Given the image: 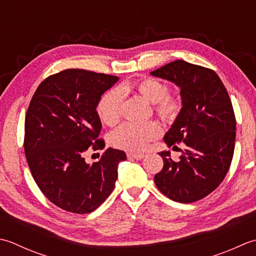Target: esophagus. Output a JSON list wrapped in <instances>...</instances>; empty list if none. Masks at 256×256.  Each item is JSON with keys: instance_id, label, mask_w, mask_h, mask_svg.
<instances>
[{"instance_id": "1", "label": "esophagus", "mask_w": 256, "mask_h": 256, "mask_svg": "<svg viewBox=\"0 0 256 256\" xmlns=\"http://www.w3.org/2000/svg\"><path fill=\"white\" fill-rule=\"evenodd\" d=\"M127 156H128V158H134V159H136V160H142V159H144V154H127Z\"/></svg>"}]
</instances>
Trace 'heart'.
Returning a JSON list of instances; mask_svg holds the SVG:
<instances>
[{
	"instance_id": "obj_1",
	"label": "heart",
	"mask_w": 256,
	"mask_h": 256,
	"mask_svg": "<svg viewBox=\"0 0 256 256\" xmlns=\"http://www.w3.org/2000/svg\"><path fill=\"white\" fill-rule=\"evenodd\" d=\"M134 87L148 102L154 104V110L164 122H174L179 116L182 104L179 97L169 95L166 82L154 77H144L134 82ZM124 87H116L106 92L99 99L97 114L100 120L114 126L122 116ZM161 134V127L156 122H124L110 134V142L116 148L128 151H144L150 142Z\"/></svg>"
}]
</instances>
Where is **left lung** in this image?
Returning a JSON list of instances; mask_svg holds the SVG:
<instances>
[{
    "mask_svg": "<svg viewBox=\"0 0 256 256\" xmlns=\"http://www.w3.org/2000/svg\"><path fill=\"white\" fill-rule=\"evenodd\" d=\"M180 88L182 108L164 136L171 147L184 142L180 160L159 152L164 168L154 184L169 199L192 203L214 191L226 176L236 144L231 99L214 70L176 60L150 72Z\"/></svg>",
    "mask_w": 256,
    "mask_h": 256,
    "instance_id": "left-lung-1",
    "label": "left lung"
}]
</instances>
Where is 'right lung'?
<instances>
[{"label":"right lung","mask_w":256,"mask_h":256,"mask_svg":"<svg viewBox=\"0 0 256 256\" xmlns=\"http://www.w3.org/2000/svg\"><path fill=\"white\" fill-rule=\"evenodd\" d=\"M117 76L85 70H65L40 82L25 116L24 151L43 194L62 210L85 214L102 204L114 188L122 150L108 148L92 164L88 148L99 150V99Z\"/></svg>","instance_id":"add662e5"}]
</instances>
